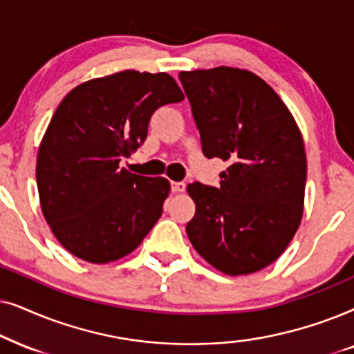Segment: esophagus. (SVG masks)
Returning a JSON list of instances; mask_svg holds the SVG:
<instances>
[{
    "label": "esophagus",
    "mask_w": 354,
    "mask_h": 354,
    "mask_svg": "<svg viewBox=\"0 0 354 354\" xmlns=\"http://www.w3.org/2000/svg\"><path fill=\"white\" fill-rule=\"evenodd\" d=\"M171 191L174 194H180V192L186 191V185L185 183H171Z\"/></svg>",
    "instance_id": "34e87169"
}]
</instances>
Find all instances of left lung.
Listing matches in <instances>:
<instances>
[{
  "label": "left lung",
  "instance_id": "obj_1",
  "mask_svg": "<svg viewBox=\"0 0 354 354\" xmlns=\"http://www.w3.org/2000/svg\"><path fill=\"white\" fill-rule=\"evenodd\" d=\"M180 79L204 155L230 163L220 187L187 186L196 202L189 241L225 275L262 270L283 254L303 218L301 131L279 93L251 71L218 66L181 71Z\"/></svg>",
  "mask_w": 354,
  "mask_h": 354
}]
</instances>
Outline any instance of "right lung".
<instances>
[{
    "label": "right lung",
    "mask_w": 354,
    "mask_h": 354,
    "mask_svg": "<svg viewBox=\"0 0 354 354\" xmlns=\"http://www.w3.org/2000/svg\"><path fill=\"white\" fill-rule=\"evenodd\" d=\"M185 98L167 73L134 69L79 84L56 108L37 155V187L61 246L91 263L122 259L162 216L167 178L120 167L147 139L150 116Z\"/></svg>",
    "instance_id": "right-lung-1"
}]
</instances>
